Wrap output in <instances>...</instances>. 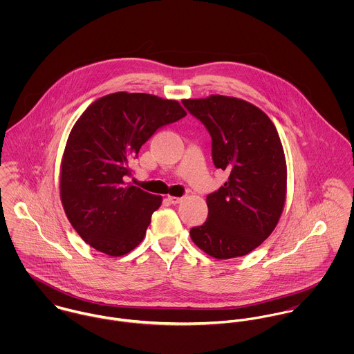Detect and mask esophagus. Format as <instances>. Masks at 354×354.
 Returning <instances> with one entry per match:
<instances>
[{
	"instance_id": "34e87169",
	"label": "esophagus",
	"mask_w": 354,
	"mask_h": 354,
	"mask_svg": "<svg viewBox=\"0 0 354 354\" xmlns=\"http://www.w3.org/2000/svg\"><path fill=\"white\" fill-rule=\"evenodd\" d=\"M181 198H176V196H167V202L170 203V204H178V203H181Z\"/></svg>"
}]
</instances>
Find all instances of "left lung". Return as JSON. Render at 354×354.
Instances as JSON below:
<instances>
[{
  "label": "left lung",
  "instance_id": "obj_1",
  "mask_svg": "<svg viewBox=\"0 0 354 354\" xmlns=\"http://www.w3.org/2000/svg\"><path fill=\"white\" fill-rule=\"evenodd\" d=\"M183 104L211 136L212 162L229 180L207 195L208 216L192 241L215 259L244 256L275 229L286 198V162L275 125L259 107L211 95Z\"/></svg>",
  "mask_w": 354,
  "mask_h": 354
}]
</instances>
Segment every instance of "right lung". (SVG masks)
<instances>
[{
	"label": "right lung",
	"instance_id": "1",
	"mask_svg": "<svg viewBox=\"0 0 354 354\" xmlns=\"http://www.w3.org/2000/svg\"><path fill=\"white\" fill-rule=\"evenodd\" d=\"M187 115L177 101L114 93L94 102L72 128L61 165V202L93 248L122 256L146 236L162 198L125 185L129 160L162 127Z\"/></svg>",
	"mask_w": 354,
	"mask_h": 354
}]
</instances>
